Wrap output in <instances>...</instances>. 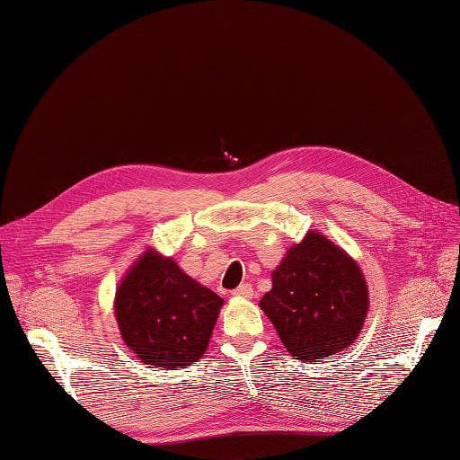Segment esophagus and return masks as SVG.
<instances>
[{
    "mask_svg": "<svg viewBox=\"0 0 460 460\" xmlns=\"http://www.w3.org/2000/svg\"><path fill=\"white\" fill-rule=\"evenodd\" d=\"M236 297H243V299H250L252 296H253V290H252V286L250 284H241L239 288H236V290L233 292Z\"/></svg>",
    "mask_w": 460,
    "mask_h": 460,
    "instance_id": "34e87169",
    "label": "esophagus"
}]
</instances>
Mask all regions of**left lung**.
Listing matches in <instances>:
<instances>
[{
	"label": "left lung",
	"mask_w": 460,
	"mask_h": 460,
	"mask_svg": "<svg viewBox=\"0 0 460 460\" xmlns=\"http://www.w3.org/2000/svg\"><path fill=\"white\" fill-rule=\"evenodd\" d=\"M260 307L288 352L320 362L354 343L369 294L358 263L322 233L309 231L273 270V288Z\"/></svg>",
	"instance_id": "obj_1"
}]
</instances>
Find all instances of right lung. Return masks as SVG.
Instances as JSON below:
<instances>
[{
	"instance_id": "add662e5",
	"label": "right lung",
	"mask_w": 460,
	"mask_h": 460,
	"mask_svg": "<svg viewBox=\"0 0 460 460\" xmlns=\"http://www.w3.org/2000/svg\"><path fill=\"white\" fill-rule=\"evenodd\" d=\"M221 305L172 258L147 248L119 284L113 309L125 345L146 366L180 369L207 350Z\"/></svg>"
}]
</instances>
